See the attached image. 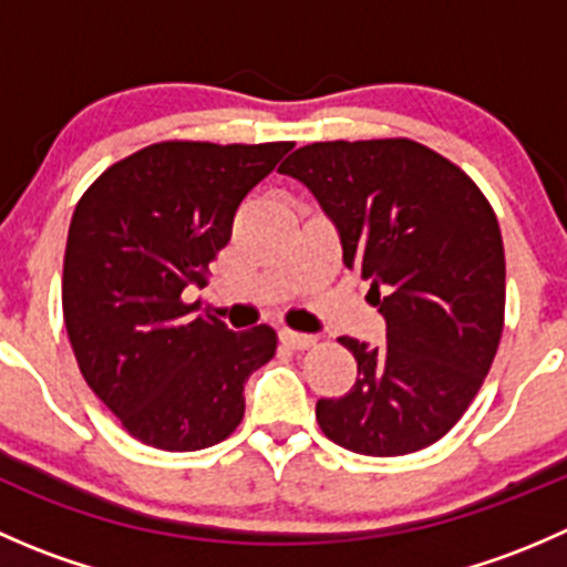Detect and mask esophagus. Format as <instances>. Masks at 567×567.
Here are the masks:
<instances>
[{
    "label": "esophagus",
    "mask_w": 567,
    "mask_h": 567,
    "mask_svg": "<svg viewBox=\"0 0 567 567\" xmlns=\"http://www.w3.org/2000/svg\"><path fill=\"white\" fill-rule=\"evenodd\" d=\"M279 342L288 348H293V351H307V348L316 346V337L312 334H301V331H290V329H282L279 331Z\"/></svg>",
    "instance_id": "obj_1"
}]
</instances>
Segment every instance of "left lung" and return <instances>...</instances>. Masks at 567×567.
<instances>
[{"label": "left lung", "instance_id": "1", "mask_svg": "<svg viewBox=\"0 0 567 567\" xmlns=\"http://www.w3.org/2000/svg\"><path fill=\"white\" fill-rule=\"evenodd\" d=\"M279 173L316 194L386 320L381 348L337 340L357 359V384L318 400L320 431L375 458L431 447L477 398L505 329L494 208L458 164L405 136L312 142Z\"/></svg>", "mask_w": 567, "mask_h": 567}]
</instances>
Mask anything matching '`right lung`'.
<instances>
[{
  "label": "right lung",
  "mask_w": 567,
  "mask_h": 567,
  "mask_svg": "<svg viewBox=\"0 0 567 567\" xmlns=\"http://www.w3.org/2000/svg\"><path fill=\"white\" fill-rule=\"evenodd\" d=\"M293 142L169 140L120 158L73 210L62 316L87 386L147 447L219 444L244 420V381L277 331L194 318L183 290L208 282L233 216Z\"/></svg>",
  "instance_id": "obj_1"
}]
</instances>
